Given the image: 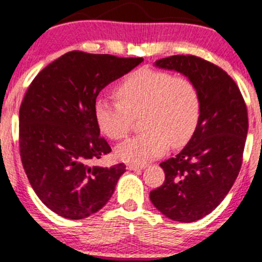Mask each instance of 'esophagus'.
<instances>
[{"label":"esophagus","mask_w":262,"mask_h":262,"mask_svg":"<svg viewBox=\"0 0 262 262\" xmlns=\"http://www.w3.org/2000/svg\"><path fill=\"white\" fill-rule=\"evenodd\" d=\"M145 166L146 164H128L126 169H129V170H138V169H144Z\"/></svg>","instance_id":"obj_1"}]
</instances>
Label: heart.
I'll return each mask as SVG.
<instances>
[{"mask_svg": "<svg viewBox=\"0 0 262 262\" xmlns=\"http://www.w3.org/2000/svg\"><path fill=\"white\" fill-rule=\"evenodd\" d=\"M118 102L98 98L94 118L100 132L114 140L129 133L132 117L140 113L143 133L118 145L116 154L126 163H144L162 155L169 145L190 140L200 118L196 85L185 77L140 68L132 72L114 89Z\"/></svg>", "mask_w": 262, "mask_h": 262, "instance_id": "obj_1", "label": "heart"}]
</instances>
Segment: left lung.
Masks as SVG:
<instances>
[{"label":"left lung","instance_id":"8db88e82","mask_svg":"<svg viewBox=\"0 0 262 262\" xmlns=\"http://www.w3.org/2000/svg\"><path fill=\"white\" fill-rule=\"evenodd\" d=\"M155 67L177 71L196 85L200 118L185 148L160 163L163 185L150 201L163 215L180 223L206 216L236 180L248 136V109L234 79L217 66L191 54L158 59Z\"/></svg>","mask_w":262,"mask_h":262}]
</instances>
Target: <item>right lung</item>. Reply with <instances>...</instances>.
Listing matches in <instances>:
<instances>
[{"instance_id": "1", "label": "right lung", "mask_w": 262, "mask_h": 262, "mask_svg": "<svg viewBox=\"0 0 262 262\" xmlns=\"http://www.w3.org/2000/svg\"><path fill=\"white\" fill-rule=\"evenodd\" d=\"M143 58L72 51L39 72L19 108V153L37 196L66 219H84L111 199L123 163L92 165L111 153L94 118L105 85L136 68Z\"/></svg>"}]
</instances>
